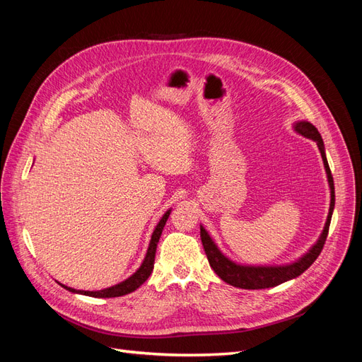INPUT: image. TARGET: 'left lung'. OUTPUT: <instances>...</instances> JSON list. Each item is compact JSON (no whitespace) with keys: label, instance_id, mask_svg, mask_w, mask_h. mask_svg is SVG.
<instances>
[{"label":"left lung","instance_id":"left-lung-1","mask_svg":"<svg viewBox=\"0 0 362 362\" xmlns=\"http://www.w3.org/2000/svg\"><path fill=\"white\" fill-rule=\"evenodd\" d=\"M294 129L298 131L299 134L313 139L317 146L320 149V154L323 158L325 169L327 173V182H329L331 187V206H329V214H327L326 218V225L323 233L308 254L303 255L299 261L293 262V264L287 266H275V267H254V266H240L233 262L231 259H228L218 247L214 245L211 237L208 235V233L201 226V240H202V246L205 249V255L208 258V262H210L211 269L216 272V275L225 281L229 286H234L238 288H246V290H259V288H270V287H276L279 284L290 281L296 276L302 275V273L308 269L313 262L317 259V257L320 255V252L325 246L327 233H329V225H331V217L334 211V205H335V190H334V178L329 169V164H327L326 154H325V145L323 140L317 128L310 124V122H298L294 125Z\"/></svg>","mask_w":362,"mask_h":362}]
</instances>
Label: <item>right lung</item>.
Returning <instances> with one entry per match:
<instances>
[{
  "label": "right lung",
  "mask_w": 362,
  "mask_h": 362,
  "mask_svg": "<svg viewBox=\"0 0 362 362\" xmlns=\"http://www.w3.org/2000/svg\"><path fill=\"white\" fill-rule=\"evenodd\" d=\"M169 214H170V210L168 213H164V216L161 217V221L156 226L154 233H152V237H151V243H149V247H148V252H146V257H145L144 262H141V266L139 267V270L134 273V275H131L124 282L117 284V286H113V287L105 288V290H100V291H81V290L69 288L66 286H62V287H64L72 293H80V294H84V296H90V298H119V296H125L131 291L137 290L141 286V284H144L149 278V275L152 273V269H154L157 243H158L160 235L163 233V228L168 222Z\"/></svg>",
  "instance_id": "obj_1"
}]
</instances>
